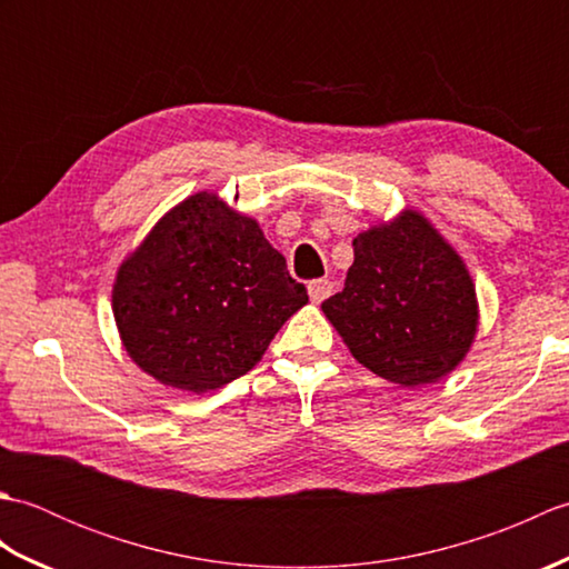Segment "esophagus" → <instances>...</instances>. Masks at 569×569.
<instances>
[{"label":"esophagus","mask_w":569,"mask_h":569,"mask_svg":"<svg viewBox=\"0 0 569 569\" xmlns=\"http://www.w3.org/2000/svg\"><path fill=\"white\" fill-rule=\"evenodd\" d=\"M332 281H328V278H318V281H312L308 286V293H310V300L312 303H322L325 298H328L332 293Z\"/></svg>","instance_id":"1"}]
</instances>
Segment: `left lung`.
Masks as SVG:
<instances>
[{"label": "left lung", "mask_w": 569, "mask_h": 569, "mask_svg": "<svg viewBox=\"0 0 569 569\" xmlns=\"http://www.w3.org/2000/svg\"><path fill=\"white\" fill-rule=\"evenodd\" d=\"M340 293L322 312L349 352L401 386L438 381L477 332L475 286L450 244L418 212L361 232Z\"/></svg>", "instance_id": "8db88e82"}]
</instances>
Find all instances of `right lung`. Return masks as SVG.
Returning <instances> with one entry per match:
<instances>
[{
    "label": "right lung",
    "mask_w": 569,
    "mask_h": 569,
    "mask_svg": "<svg viewBox=\"0 0 569 569\" xmlns=\"http://www.w3.org/2000/svg\"><path fill=\"white\" fill-rule=\"evenodd\" d=\"M306 303V286L259 224L212 192L190 196L151 229L112 293L129 357L192 393L244 377Z\"/></svg>",
    "instance_id": "obj_1"
}]
</instances>
